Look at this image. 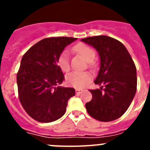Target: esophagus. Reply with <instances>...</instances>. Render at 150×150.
Returning a JSON list of instances; mask_svg holds the SVG:
<instances>
[{"label":"esophagus","mask_w":150,"mask_h":150,"mask_svg":"<svg viewBox=\"0 0 150 150\" xmlns=\"http://www.w3.org/2000/svg\"><path fill=\"white\" fill-rule=\"evenodd\" d=\"M82 91H83V89H81V88H76V94H79L80 92H82Z\"/></svg>","instance_id":"34e87169"}]
</instances>
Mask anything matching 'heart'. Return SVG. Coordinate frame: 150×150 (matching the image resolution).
<instances>
[{
	"mask_svg": "<svg viewBox=\"0 0 150 150\" xmlns=\"http://www.w3.org/2000/svg\"><path fill=\"white\" fill-rule=\"evenodd\" d=\"M74 50L78 54L81 55L86 61L88 62V67L94 68L95 62L94 59L95 57V51L91 46L83 43H79L74 46ZM58 64L62 71L64 72H68L71 69L70 62H69V55L67 51L62 52L58 58ZM67 84L75 88H83L90 83L91 80V74L86 71L83 72H74L69 74L66 77Z\"/></svg>",
	"mask_w": 150,
	"mask_h": 150,
	"instance_id": "b5f03b06",
	"label": "heart"
}]
</instances>
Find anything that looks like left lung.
Instances as JSON below:
<instances>
[{
	"label": "left lung",
	"mask_w": 150,
	"mask_h": 150,
	"mask_svg": "<svg viewBox=\"0 0 150 150\" xmlns=\"http://www.w3.org/2000/svg\"><path fill=\"white\" fill-rule=\"evenodd\" d=\"M98 52L100 67L95 83L100 88L91 89L92 98L86 104L88 114L100 122H110L126 112L137 91V70L125 46L107 36L82 39Z\"/></svg>",
	"instance_id": "left-lung-1"
}]
</instances>
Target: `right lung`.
<instances>
[{"label":"right lung","mask_w":150,"mask_h":150,"mask_svg":"<svg viewBox=\"0 0 150 150\" xmlns=\"http://www.w3.org/2000/svg\"><path fill=\"white\" fill-rule=\"evenodd\" d=\"M76 38L60 37L41 40L24 54L17 73L18 98L30 117L51 122L65 113L67 101L75 95L74 88L58 86L64 76L58 58Z\"/></svg>","instance_id":"add662e5"}]
</instances>
